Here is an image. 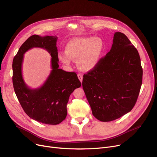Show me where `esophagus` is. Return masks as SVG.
<instances>
[{"instance_id": "obj_1", "label": "esophagus", "mask_w": 157, "mask_h": 157, "mask_svg": "<svg viewBox=\"0 0 157 157\" xmlns=\"http://www.w3.org/2000/svg\"><path fill=\"white\" fill-rule=\"evenodd\" d=\"M78 78H79V81H81V83H82V81H83V76L81 75V74H78Z\"/></svg>"}]
</instances>
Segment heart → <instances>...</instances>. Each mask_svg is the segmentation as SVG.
Returning <instances> with one entry per match:
<instances>
[{
    "label": "heart",
    "instance_id": "1",
    "mask_svg": "<svg viewBox=\"0 0 157 157\" xmlns=\"http://www.w3.org/2000/svg\"><path fill=\"white\" fill-rule=\"evenodd\" d=\"M104 51V43L99 37H76L65 46V52L59 57L65 64L70 65L71 60H76L78 68L85 72L94 70L99 63Z\"/></svg>",
    "mask_w": 157,
    "mask_h": 157
}]
</instances>
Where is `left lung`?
Masks as SVG:
<instances>
[{"mask_svg": "<svg viewBox=\"0 0 157 157\" xmlns=\"http://www.w3.org/2000/svg\"><path fill=\"white\" fill-rule=\"evenodd\" d=\"M142 80L137 49L124 34L117 32L111 50L94 70L84 74L82 85L94 116L111 121L132 109Z\"/></svg>", "mask_w": 157, "mask_h": 157, "instance_id": "obj_1", "label": "left lung"}]
</instances>
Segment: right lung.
I'll return each mask as SVG.
<instances>
[{
  "instance_id": "obj_1",
  "label": "right lung",
  "mask_w": 157,
  "mask_h": 157,
  "mask_svg": "<svg viewBox=\"0 0 157 157\" xmlns=\"http://www.w3.org/2000/svg\"><path fill=\"white\" fill-rule=\"evenodd\" d=\"M55 36L33 35L21 46L13 61V84L24 111L32 119L48 125L59 124L67 116V104L74 90L81 85L74 72L59 69ZM34 47L43 48L51 54L52 71L44 84L29 88L22 75L24 54Z\"/></svg>"
}]
</instances>
